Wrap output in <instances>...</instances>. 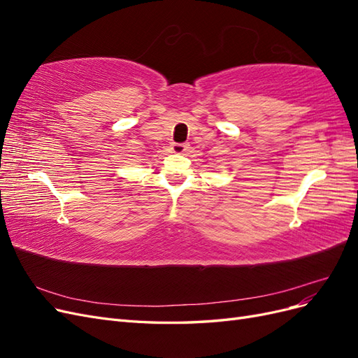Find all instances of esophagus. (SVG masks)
I'll use <instances>...</instances> for the list:
<instances>
[{
    "label": "esophagus",
    "mask_w": 358,
    "mask_h": 358,
    "mask_svg": "<svg viewBox=\"0 0 358 358\" xmlns=\"http://www.w3.org/2000/svg\"><path fill=\"white\" fill-rule=\"evenodd\" d=\"M188 148H189L188 143H173L171 145V150H173V152H176V154L185 152V150H188Z\"/></svg>",
    "instance_id": "obj_1"
}]
</instances>
